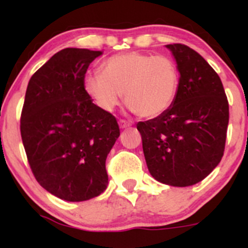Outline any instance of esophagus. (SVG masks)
<instances>
[{"label":"esophagus","instance_id":"34e87169","mask_svg":"<svg viewBox=\"0 0 248 248\" xmlns=\"http://www.w3.org/2000/svg\"><path fill=\"white\" fill-rule=\"evenodd\" d=\"M119 127H120L121 129H124V128L130 127V124H129V122L124 121V120H120V121H119Z\"/></svg>","mask_w":248,"mask_h":248}]
</instances>
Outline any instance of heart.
I'll use <instances>...</instances> for the list:
<instances>
[{"mask_svg": "<svg viewBox=\"0 0 248 248\" xmlns=\"http://www.w3.org/2000/svg\"><path fill=\"white\" fill-rule=\"evenodd\" d=\"M85 93L105 112H112L124 93L128 110L154 119L175 101L179 86L176 62L167 56L127 52L109 57L102 72H88L82 81Z\"/></svg>", "mask_w": 248, "mask_h": 248, "instance_id": "heart-1", "label": "heart"}]
</instances>
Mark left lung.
Returning a JSON list of instances; mask_svg holds the SVG:
<instances>
[{
  "mask_svg": "<svg viewBox=\"0 0 248 248\" xmlns=\"http://www.w3.org/2000/svg\"><path fill=\"white\" fill-rule=\"evenodd\" d=\"M166 47L179 71L177 95L166 113L136 127L150 175L167 186H190L223 157L229 102L219 76L199 53L183 44Z\"/></svg>",
  "mask_w": 248,
  "mask_h": 248,
  "instance_id": "obj_1",
  "label": "left lung"
}]
</instances>
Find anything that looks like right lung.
Segmentation results:
<instances>
[{"instance_id":"obj_1","label":"right lung","mask_w":248,"mask_h":248,"mask_svg":"<svg viewBox=\"0 0 248 248\" xmlns=\"http://www.w3.org/2000/svg\"><path fill=\"white\" fill-rule=\"evenodd\" d=\"M101 53L59 51L31 77L25 92L21 135L28 161L37 182L62 201H88L108 184L105 164L120 129L82 86Z\"/></svg>"}]
</instances>
